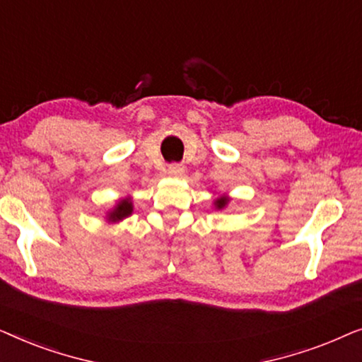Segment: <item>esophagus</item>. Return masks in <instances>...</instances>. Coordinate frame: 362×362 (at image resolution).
I'll return each mask as SVG.
<instances>
[{"instance_id": "obj_1", "label": "esophagus", "mask_w": 362, "mask_h": 362, "mask_svg": "<svg viewBox=\"0 0 362 362\" xmlns=\"http://www.w3.org/2000/svg\"><path fill=\"white\" fill-rule=\"evenodd\" d=\"M168 175L173 176V177H181L182 175H185V166L182 165H170L168 166Z\"/></svg>"}]
</instances>
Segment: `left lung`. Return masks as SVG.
<instances>
[{"label": "left lung", "mask_w": 362, "mask_h": 362, "mask_svg": "<svg viewBox=\"0 0 362 362\" xmlns=\"http://www.w3.org/2000/svg\"><path fill=\"white\" fill-rule=\"evenodd\" d=\"M229 197L227 196H221V197H217V199L214 201V206H216V209H224V207L229 204Z\"/></svg>", "instance_id": "left-lung-1"}]
</instances>
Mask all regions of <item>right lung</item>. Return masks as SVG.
<instances>
[{
	"label": "right lung",
	"instance_id": "obj_1",
	"mask_svg": "<svg viewBox=\"0 0 362 362\" xmlns=\"http://www.w3.org/2000/svg\"><path fill=\"white\" fill-rule=\"evenodd\" d=\"M133 212V204H132V199L130 197H125V199H120L117 202V206L113 207V209L108 212L107 216V221L108 222H118L122 219H125Z\"/></svg>",
	"mask_w": 362,
	"mask_h": 362
}]
</instances>
